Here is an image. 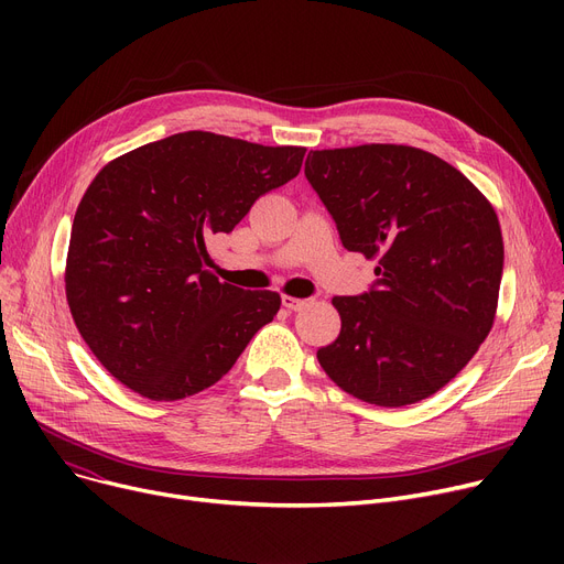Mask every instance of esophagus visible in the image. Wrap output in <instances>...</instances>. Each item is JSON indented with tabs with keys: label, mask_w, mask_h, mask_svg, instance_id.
<instances>
[{
	"label": "esophagus",
	"mask_w": 564,
	"mask_h": 564,
	"mask_svg": "<svg viewBox=\"0 0 564 564\" xmlns=\"http://www.w3.org/2000/svg\"><path fill=\"white\" fill-rule=\"evenodd\" d=\"M283 306L288 311H304L308 306V300H300V297H292V294H283Z\"/></svg>",
	"instance_id": "34e87169"
}]
</instances>
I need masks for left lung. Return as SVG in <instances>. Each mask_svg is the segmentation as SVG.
<instances>
[{
	"mask_svg": "<svg viewBox=\"0 0 564 564\" xmlns=\"http://www.w3.org/2000/svg\"><path fill=\"white\" fill-rule=\"evenodd\" d=\"M308 183L343 247L377 260L375 285L334 297L338 338L317 361L377 406L434 395L489 336L502 276L494 205L453 164L400 143L311 151Z\"/></svg>",
	"mask_w": 564,
	"mask_h": 564,
	"instance_id": "obj_1",
	"label": "left lung"
}]
</instances>
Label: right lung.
I'll list each match as a JSON object with an SVG mask.
<instances>
[{"instance_id":"add662e5","label":"right lung","mask_w":564,"mask_h":564,"mask_svg":"<svg viewBox=\"0 0 564 564\" xmlns=\"http://www.w3.org/2000/svg\"><path fill=\"white\" fill-rule=\"evenodd\" d=\"M306 148L181 132L100 169L66 258V300L96 359L141 398L217 383L281 308L279 292L221 283L207 240L300 173Z\"/></svg>"}]
</instances>
